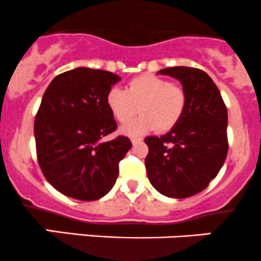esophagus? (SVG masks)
I'll return each mask as SVG.
<instances>
[{"instance_id": "1", "label": "esophagus", "mask_w": 261, "mask_h": 261, "mask_svg": "<svg viewBox=\"0 0 261 261\" xmlns=\"http://www.w3.org/2000/svg\"><path fill=\"white\" fill-rule=\"evenodd\" d=\"M130 141H132V143H133L134 145H136V144H139V143H141L143 139L142 138H138V137H133V138H132Z\"/></svg>"}]
</instances>
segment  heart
Instances as JSON below:
<instances>
[{"label":"heart","mask_w":261,"mask_h":261,"mask_svg":"<svg viewBox=\"0 0 261 261\" xmlns=\"http://www.w3.org/2000/svg\"><path fill=\"white\" fill-rule=\"evenodd\" d=\"M106 103L112 116L122 124L138 113L139 107L141 116L124 125L122 132L127 136H142L156 128L162 132L172 129L183 116L187 96L180 86L145 73L130 80L125 91L109 89Z\"/></svg>","instance_id":"heart-1"}]
</instances>
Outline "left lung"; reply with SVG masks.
Here are the masks:
<instances>
[{"label": "left lung", "mask_w": 261, "mask_h": 261, "mask_svg": "<svg viewBox=\"0 0 261 261\" xmlns=\"http://www.w3.org/2000/svg\"><path fill=\"white\" fill-rule=\"evenodd\" d=\"M161 74L180 81L187 96L180 120L162 137H147L145 168L150 184L169 198L198 194L218 175L228 154V111L212 78L193 67Z\"/></svg>", "instance_id": "8db88e82"}]
</instances>
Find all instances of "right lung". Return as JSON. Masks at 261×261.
Instances as JSON below:
<instances>
[{
    "instance_id": "right-lung-1",
    "label": "right lung",
    "mask_w": 261,
    "mask_h": 261,
    "mask_svg": "<svg viewBox=\"0 0 261 261\" xmlns=\"http://www.w3.org/2000/svg\"><path fill=\"white\" fill-rule=\"evenodd\" d=\"M119 75L86 67L58 74L47 87L35 119L37 161L48 183L78 200L105 197L132 148L127 137L108 142L117 129L106 96Z\"/></svg>"
}]
</instances>
